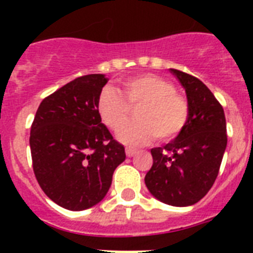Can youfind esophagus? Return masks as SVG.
Returning a JSON list of instances; mask_svg holds the SVG:
<instances>
[{
    "label": "esophagus",
    "instance_id": "34e87169",
    "mask_svg": "<svg viewBox=\"0 0 253 253\" xmlns=\"http://www.w3.org/2000/svg\"><path fill=\"white\" fill-rule=\"evenodd\" d=\"M135 154H136V150H134V148H131V147H127V148H126L127 158H132V156H134Z\"/></svg>",
    "mask_w": 253,
    "mask_h": 253
}]
</instances>
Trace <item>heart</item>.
Returning <instances> with one entry per match:
<instances>
[{"label": "heart", "mask_w": 253, "mask_h": 253, "mask_svg": "<svg viewBox=\"0 0 253 253\" xmlns=\"http://www.w3.org/2000/svg\"><path fill=\"white\" fill-rule=\"evenodd\" d=\"M121 91L105 87L97 101V111L102 123L118 130L135 110L136 121L123 126L117 134L121 143L138 146L154 138H176L189 118V106L169 81L155 75H139L121 83Z\"/></svg>", "instance_id": "heart-1"}]
</instances>
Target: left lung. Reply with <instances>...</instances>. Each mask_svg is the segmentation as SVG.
I'll use <instances>...</instances> for the list:
<instances>
[{
	"instance_id": "left-lung-1",
	"label": "left lung",
	"mask_w": 253,
	"mask_h": 253,
	"mask_svg": "<svg viewBox=\"0 0 253 253\" xmlns=\"http://www.w3.org/2000/svg\"><path fill=\"white\" fill-rule=\"evenodd\" d=\"M185 89L189 118L180 134L151 150L154 164L144 182L150 193L167 205L197 204L214 184L227 146L223 107L197 77L170 69Z\"/></svg>"
}]
</instances>
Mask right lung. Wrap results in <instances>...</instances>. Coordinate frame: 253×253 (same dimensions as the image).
<instances>
[{"label": "right lung", "instance_id": "1", "mask_svg": "<svg viewBox=\"0 0 253 253\" xmlns=\"http://www.w3.org/2000/svg\"><path fill=\"white\" fill-rule=\"evenodd\" d=\"M105 75L77 77L39 105L30 148L38 182L49 200L81 211L105 198L125 147L101 122L97 101Z\"/></svg>", "mask_w": 253, "mask_h": 253}]
</instances>
